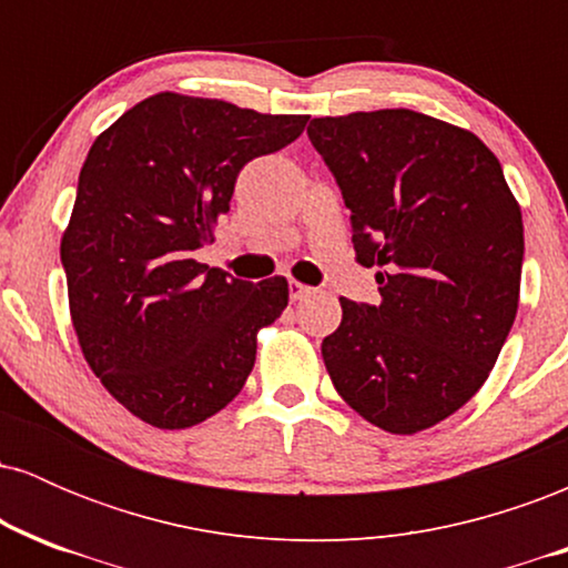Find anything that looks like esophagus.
Masks as SVG:
<instances>
[{"instance_id":"esophagus-1","label":"esophagus","mask_w":568,"mask_h":568,"mask_svg":"<svg viewBox=\"0 0 568 568\" xmlns=\"http://www.w3.org/2000/svg\"><path fill=\"white\" fill-rule=\"evenodd\" d=\"M310 293H312L310 285L298 283V280H288V296H291V302H302V298L310 296Z\"/></svg>"}]
</instances>
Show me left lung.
I'll use <instances>...</instances> for the list:
<instances>
[{
	"label": "left lung",
	"mask_w": 568,
	"mask_h": 568,
	"mask_svg": "<svg viewBox=\"0 0 568 568\" xmlns=\"http://www.w3.org/2000/svg\"><path fill=\"white\" fill-rule=\"evenodd\" d=\"M349 207L379 304L342 302L323 338L336 393L363 419L414 435L484 387L518 312L524 221L499 160L470 130L410 109L306 128Z\"/></svg>",
	"instance_id": "8db88e82"
}]
</instances>
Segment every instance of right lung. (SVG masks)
Instances as JSON below:
<instances>
[{
  "label": "right lung",
  "mask_w": 568,
  "mask_h": 568,
  "mask_svg": "<svg viewBox=\"0 0 568 568\" xmlns=\"http://www.w3.org/2000/svg\"><path fill=\"white\" fill-rule=\"evenodd\" d=\"M310 116L158 93L98 135L61 240L69 310L103 387L160 429H184L237 397L256 334L288 306V280L200 264L251 160L280 152Z\"/></svg>",
  "instance_id": "add662e5"
}]
</instances>
